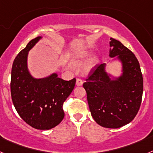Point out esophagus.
<instances>
[{
  "mask_svg": "<svg viewBox=\"0 0 153 153\" xmlns=\"http://www.w3.org/2000/svg\"><path fill=\"white\" fill-rule=\"evenodd\" d=\"M83 83V81L81 79H79V78H77L76 79V84L77 85V86H82Z\"/></svg>",
  "mask_w": 153,
  "mask_h": 153,
  "instance_id": "obj_1",
  "label": "esophagus"
}]
</instances>
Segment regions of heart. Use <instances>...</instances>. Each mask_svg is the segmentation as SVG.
<instances>
[{
    "label": "heart",
    "instance_id": "1",
    "mask_svg": "<svg viewBox=\"0 0 153 153\" xmlns=\"http://www.w3.org/2000/svg\"><path fill=\"white\" fill-rule=\"evenodd\" d=\"M90 53L87 50H79L70 55V63L74 67H79L83 64L87 60ZM96 63L95 58H91L88 60L86 66V71L89 72L94 67Z\"/></svg>",
    "mask_w": 153,
    "mask_h": 153
}]
</instances>
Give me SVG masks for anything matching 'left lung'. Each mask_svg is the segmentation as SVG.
<instances>
[{"mask_svg": "<svg viewBox=\"0 0 153 153\" xmlns=\"http://www.w3.org/2000/svg\"><path fill=\"white\" fill-rule=\"evenodd\" d=\"M109 57L122 64V74L114 77L102 63L90 71L83 83L93 120L105 128L117 129L129 123L142 102L143 78L134 53L119 40L110 38Z\"/></svg>", "mask_w": 153, "mask_h": 153, "instance_id": "1", "label": "left lung"}]
</instances>
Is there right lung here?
Masks as SVG:
<instances>
[{
  "label": "right lung",
  "instance_id": "1",
  "mask_svg": "<svg viewBox=\"0 0 153 153\" xmlns=\"http://www.w3.org/2000/svg\"><path fill=\"white\" fill-rule=\"evenodd\" d=\"M42 38L31 40L13 63L10 93L19 116L33 128L51 129L64 117L63 105L72 93L76 79L64 80L53 73L47 77H33L27 67L28 53Z\"/></svg>",
  "mask_w": 153,
  "mask_h": 153
}]
</instances>
